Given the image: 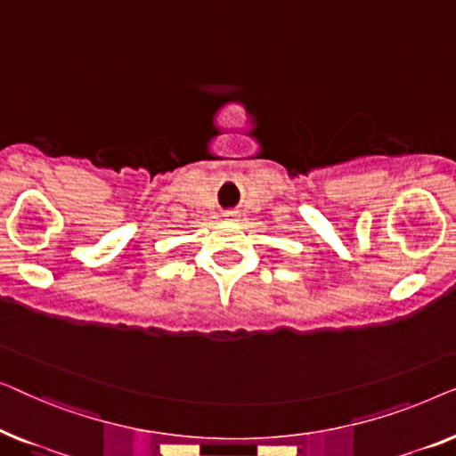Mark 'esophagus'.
<instances>
[{"label":"esophagus","instance_id":"1","mask_svg":"<svg viewBox=\"0 0 456 456\" xmlns=\"http://www.w3.org/2000/svg\"><path fill=\"white\" fill-rule=\"evenodd\" d=\"M224 217H226V220H234L236 211H226V214H224Z\"/></svg>","mask_w":456,"mask_h":456}]
</instances>
